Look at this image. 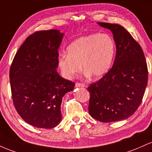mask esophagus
I'll return each mask as SVG.
<instances>
[{"label": "esophagus", "instance_id": "1", "mask_svg": "<svg viewBox=\"0 0 152 152\" xmlns=\"http://www.w3.org/2000/svg\"><path fill=\"white\" fill-rule=\"evenodd\" d=\"M75 87L76 88H78V87H81V88H85V85L84 84H83V83H76L75 84Z\"/></svg>", "mask_w": 152, "mask_h": 152}]
</instances>
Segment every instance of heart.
<instances>
[{"mask_svg": "<svg viewBox=\"0 0 152 152\" xmlns=\"http://www.w3.org/2000/svg\"><path fill=\"white\" fill-rule=\"evenodd\" d=\"M67 54H62L58 66L62 76L71 80L81 71L87 77L98 80L108 72L113 64L115 43L108 34H92L76 39L67 47Z\"/></svg>", "mask_w": 152, "mask_h": 152, "instance_id": "heart-1", "label": "heart"}]
</instances>
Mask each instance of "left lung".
<instances>
[{
  "mask_svg": "<svg viewBox=\"0 0 152 152\" xmlns=\"http://www.w3.org/2000/svg\"><path fill=\"white\" fill-rule=\"evenodd\" d=\"M98 24L112 32L116 54L108 72L88 88L89 113L99 121H118L129 118L140 105L147 85V64L141 46L122 26Z\"/></svg>",
  "mask_w": 152,
  "mask_h": 152,
  "instance_id": "1",
  "label": "left lung"
}]
</instances>
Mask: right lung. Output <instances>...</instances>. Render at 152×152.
<instances>
[{"label":"right lung","mask_w":152,"mask_h":152,"mask_svg":"<svg viewBox=\"0 0 152 152\" xmlns=\"http://www.w3.org/2000/svg\"><path fill=\"white\" fill-rule=\"evenodd\" d=\"M63 37L59 30L36 32L27 37L11 66L14 106L22 119L34 127L52 129L59 124L62 98L75 87L57 71Z\"/></svg>","instance_id":"right-lung-1"}]
</instances>
